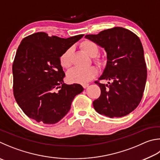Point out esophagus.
Masks as SVG:
<instances>
[{
  "instance_id": "obj_1",
  "label": "esophagus",
  "mask_w": 160,
  "mask_h": 160,
  "mask_svg": "<svg viewBox=\"0 0 160 160\" xmlns=\"http://www.w3.org/2000/svg\"><path fill=\"white\" fill-rule=\"evenodd\" d=\"M82 87H83V88H85V89H86L87 88H88V87L89 86V84H82Z\"/></svg>"
}]
</instances>
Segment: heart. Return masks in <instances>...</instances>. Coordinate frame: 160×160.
<instances>
[{
  "label": "heart",
  "instance_id": "obj_1",
  "mask_svg": "<svg viewBox=\"0 0 160 160\" xmlns=\"http://www.w3.org/2000/svg\"><path fill=\"white\" fill-rule=\"evenodd\" d=\"M82 50L88 54L89 56L94 57L98 52V45L91 40H85L80 45ZM72 49L68 48L61 55L59 62L63 68H68L72 63ZM96 62L99 63V60L97 59ZM97 69L95 67H89L88 68H72L68 72V80L71 82L86 84L93 79L97 75Z\"/></svg>",
  "mask_w": 160,
  "mask_h": 160
}]
</instances>
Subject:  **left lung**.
<instances>
[{"mask_svg": "<svg viewBox=\"0 0 160 160\" xmlns=\"http://www.w3.org/2000/svg\"><path fill=\"white\" fill-rule=\"evenodd\" d=\"M85 37L106 52V65L98 80L110 82L106 85L95 82L101 91L99 98L93 101L96 111L110 118L129 114L141 102L147 79L146 63L140 39L122 27Z\"/></svg>", "mask_w": 160, "mask_h": 160, "instance_id": "left-lung-1", "label": "left lung"}]
</instances>
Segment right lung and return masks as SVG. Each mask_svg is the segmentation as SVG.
<instances>
[{"mask_svg": "<svg viewBox=\"0 0 160 160\" xmlns=\"http://www.w3.org/2000/svg\"><path fill=\"white\" fill-rule=\"evenodd\" d=\"M83 36L62 38L38 32L22 40L12 65L13 92L28 118L38 122L57 123L83 91L79 84L63 83L65 73L59 62L61 55Z\"/></svg>", "mask_w": 160, "mask_h": 160, "instance_id": "add662e5", "label": "right lung"}]
</instances>
